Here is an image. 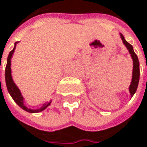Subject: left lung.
<instances>
[{"label":"left lung","instance_id":"8db88e82","mask_svg":"<svg viewBox=\"0 0 147 147\" xmlns=\"http://www.w3.org/2000/svg\"><path fill=\"white\" fill-rule=\"evenodd\" d=\"M121 37L122 39V42L123 43L126 45V47L127 48L129 53L131 54V56L133 58V61H134V69H133V79H132V82H131V85L129 86V92L131 93V96L133 97L134 94L135 93L136 90H137V87H138V84H139V80H140V61H139V59H138V56L137 55L134 53V49H133V46L127 42L126 41V39L124 38L123 35L121 34Z\"/></svg>","mask_w":147,"mask_h":147}]
</instances>
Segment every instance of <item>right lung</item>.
Masks as SVG:
<instances>
[{
	"label": "right lung",
	"instance_id": "obj_1",
	"mask_svg": "<svg viewBox=\"0 0 147 147\" xmlns=\"http://www.w3.org/2000/svg\"><path fill=\"white\" fill-rule=\"evenodd\" d=\"M15 47H16V42H15V46H14L13 49L10 51V53H9V55L7 56V66H6V69H5V79H6V85H7V91L10 93V95L12 96V98H13V100L16 102V104L20 107H21L23 110H25L27 112H30V113L40 112L42 110H45L50 105V102H49L47 105H44L43 107H42L40 110H31V109H28L24 105V99H23V97L20 94V90L18 89V87L16 86V85L13 81L12 75H11V67H10V66H11V57H12L13 53V51L15 49Z\"/></svg>",
	"mask_w": 147,
	"mask_h": 147
}]
</instances>
